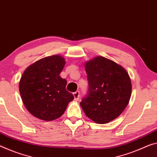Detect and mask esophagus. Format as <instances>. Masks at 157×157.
<instances>
[{
  "mask_svg": "<svg viewBox=\"0 0 157 157\" xmlns=\"http://www.w3.org/2000/svg\"><path fill=\"white\" fill-rule=\"evenodd\" d=\"M73 96H74V98H75V101H78L79 100V91H77L75 92H74Z\"/></svg>",
  "mask_w": 157,
  "mask_h": 157,
  "instance_id": "esophagus-1",
  "label": "esophagus"
}]
</instances>
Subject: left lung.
Here are the masks:
<instances>
[{
	"mask_svg": "<svg viewBox=\"0 0 157 157\" xmlns=\"http://www.w3.org/2000/svg\"><path fill=\"white\" fill-rule=\"evenodd\" d=\"M89 82L88 95L80 105L87 117L106 124L120 115L130 101L132 84L126 69L103 56L84 64Z\"/></svg>",
	"mask_w": 157,
	"mask_h": 157,
	"instance_id": "left-lung-1",
	"label": "left lung"
}]
</instances>
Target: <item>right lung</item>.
Segmentation results:
<instances>
[{
  "mask_svg": "<svg viewBox=\"0 0 157 157\" xmlns=\"http://www.w3.org/2000/svg\"><path fill=\"white\" fill-rule=\"evenodd\" d=\"M65 64V59L56 54L40 59L24 71L19 93L32 115L44 121L54 120L63 115L74 99L66 89L67 81L59 75Z\"/></svg>",
  "mask_w": 157,
  "mask_h": 157,
  "instance_id": "right-lung-1",
  "label": "right lung"
}]
</instances>
